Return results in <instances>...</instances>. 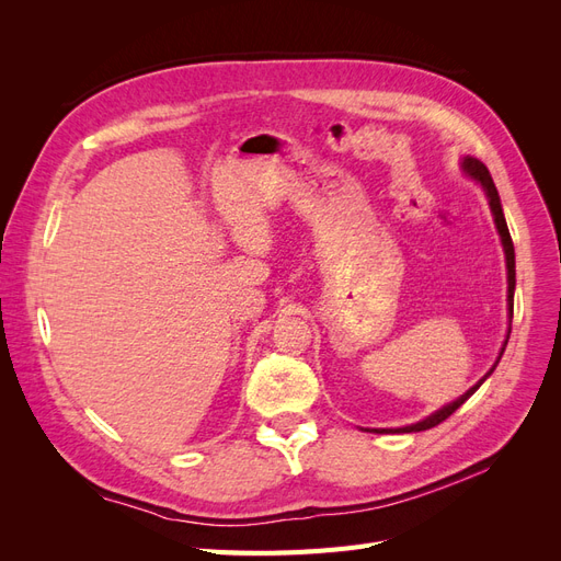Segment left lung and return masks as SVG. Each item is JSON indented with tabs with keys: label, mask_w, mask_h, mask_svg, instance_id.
Listing matches in <instances>:
<instances>
[{
	"label": "left lung",
	"mask_w": 561,
	"mask_h": 561,
	"mask_svg": "<svg viewBox=\"0 0 561 561\" xmlns=\"http://www.w3.org/2000/svg\"><path fill=\"white\" fill-rule=\"evenodd\" d=\"M463 171L472 178V180H478L482 186H484V192H486V196H489V206H491V213H494V219H496V229H499V233H501V241H503V250H505V262H507V304H511V322H513V297H515V245H513V239H511V231H507V225H505V217H503V208H501V198H499V192H496V184H494V180H491V175H489V171H486V165L482 163V161H478V159H466L463 161ZM507 339H511V334H507ZM507 339H505V344H507ZM503 351L505 348H501V355H503ZM501 355H499V360H501ZM499 360H496V365H499ZM496 365L489 369V375L491 371L496 369ZM486 375V377H489ZM484 377V379H486ZM482 379V381H484ZM482 381L478 383V386H472L466 396H461L458 398L456 402H451V404H447V407H443V410L439 412H435L433 416H428V419H423V421H419V423H414V426H407V428H398V433H419V431H428V428H433V426H437V423H443L445 419H449L458 407H461L474 390H478L480 386H482ZM383 433V431H381Z\"/></svg>",
	"instance_id": "1"
}]
</instances>
